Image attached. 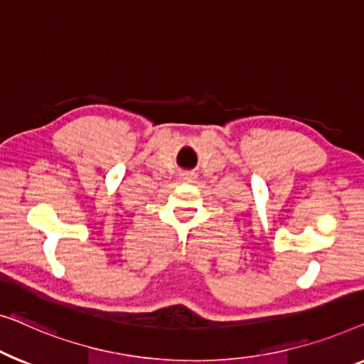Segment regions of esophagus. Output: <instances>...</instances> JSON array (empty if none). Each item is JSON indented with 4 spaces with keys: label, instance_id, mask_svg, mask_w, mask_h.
Wrapping results in <instances>:
<instances>
[{
    "label": "esophagus",
    "instance_id": "34e87169",
    "mask_svg": "<svg viewBox=\"0 0 364 364\" xmlns=\"http://www.w3.org/2000/svg\"><path fill=\"white\" fill-rule=\"evenodd\" d=\"M184 180H189V178H188V176H184Z\"/></svg>",
    "mask_w": 364,
    "mask_h": 364
}]
</instances>
